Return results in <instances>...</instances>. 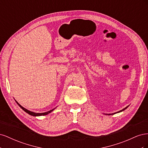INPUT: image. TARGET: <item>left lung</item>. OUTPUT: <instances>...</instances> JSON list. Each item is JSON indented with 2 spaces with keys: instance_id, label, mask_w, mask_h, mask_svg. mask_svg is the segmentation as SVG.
Masks as SVG:
<instances>
[{
  "instance_id": "obj_1",
  "label": "left lung",
  "mask_w": 148,
  "mask_h": 148,
  "mask_svg": "<svg viewBox=\"0 0 148 148\" xmlns=\"http://www.w3.org/2000/svg\"><path fill=\"white\" fill-rule=\"evenodd\" d=\"M128 106H127V107H125V108H124L123 109H122V110H120V111H119V112H117V113H119V112H122V111H123L124 110H125V109H126L127 108V107H128ZM116 113V112H115ZM115 113H114V114H115ZM111 114H108V115H111Z\"/></svg>"
}]
</instances>
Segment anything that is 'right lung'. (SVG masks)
Returning a JSON list of instances; mask_svg holds the SVG:
<instances>
[{"label":"right lung","instance_id":"obj_1","mask_svg":"<svg viewBox=\"0 0 148 148\" xmlns=\"http://www.w3.org/2000/svg\"><path fill=\"white\" fill-rule=\"evenodd\" d=\"M16 103H17V104H18V106L21 107V108L23 109L25 112H26V113H28V114H29V115H33V116H41V115H47L48 114H49V113H51L52 111H53V110H54L56 108H54V109H52V110H49V111H48V112H44V113H35V112H31V111H29V110H27L26 109H25V108H24L23 107H22L19 103H18V102H16Z\"/></svg>","mask_w":148,"mask_h":148}]
</instances>
